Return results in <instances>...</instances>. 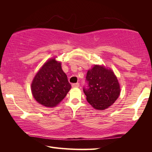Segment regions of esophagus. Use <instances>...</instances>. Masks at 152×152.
I'll return each instance as SVG.
<instances>
[{
    "instance_id": "34e87169",
    "label": "esophagus",
    "mask_w": 152,
    "mask_h": 152,
    "mask_svg": "<svg viewBox=\"0 0 152 152\" xmlns=\"http://www.w3.org/2000/svg\"><path fill=\"white\" fill-rule=\"evenodd\" d=\"M80 86V83H72V88H78Z\"/></svg>"
}]
</instances>
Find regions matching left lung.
<instances>
[{
	"mask_svg": "<svg viewBox=\"0 0 152 152\" xmlns=\"http://www.w3.org/2000/svg\"><path fill=\"white\" fill-rule=\"evenodd\" d=\"M83 91L93 108L104 110L114 103L120 93L118 79L112 70L95 65L88 71Z\"/></svg>",
	"mask_w": 152,
	"mask_h": 152,
	"instance_id": "1",
	"label": "left lung"
}]
</instances>
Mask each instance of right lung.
<instances>
[{
  "label": "right lung",
  "instance_id": "add662e5",
  "mask_svg": "<svg viewBox=\"0 0 152 152\" xmlns=\"http://www.w3.org/2000/svg\"><path fill=\"white\" fill-rule=\"evenodd\" d=\"M71 88L61 63L51 59L42 66L31 84L36 101L47 107H53L65 97Z\"/></svg>",
  "mask_w": 152,
  "mask_h": 152
}]
</instances>
